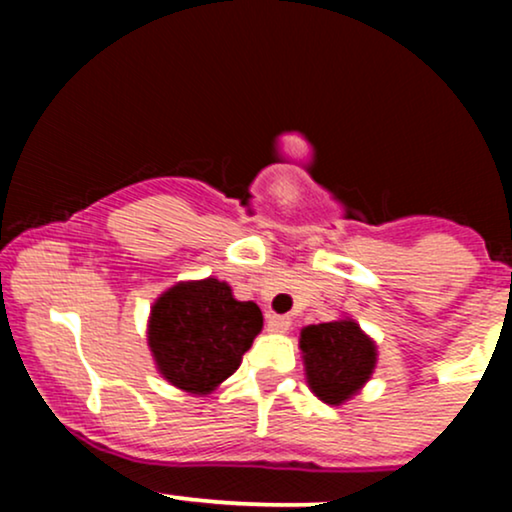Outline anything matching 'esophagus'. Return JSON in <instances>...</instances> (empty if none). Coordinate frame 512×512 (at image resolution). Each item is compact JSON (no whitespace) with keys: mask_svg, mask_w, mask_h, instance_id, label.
Listing matches in <instances>:
<instances>
[{"mask_svg":"<svg viewBox=\"0 0 512 512\" xmlns=\"http://www.w3.org/2000/svg\"><path fill=\"white\" fill-rule=\"evenodd\" d=\"M291 327L289 315H269L267 317V330L269 332H286Z\"/></svg>","mask_w":512,"mask_h":512,"instance_id":"obj_1","label":"esophagus"}]
</instances>
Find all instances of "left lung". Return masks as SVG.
<instances>
[{"label": "left lung", "mask_w": 512, "mask_h": 512, "mask_svg": "<svg viewBox=\"0 0 512 512\" xmlns=\"http://www.w3.org/2000/svg\"><path fill=\"white\" fill-rule=\"evenodd\" d=\"M298 344L308 387L334 407L368 383L378 361L373 339L351 317L303 327Z\"/></svg>", "instance_id": "obj_1"}]
</instances>
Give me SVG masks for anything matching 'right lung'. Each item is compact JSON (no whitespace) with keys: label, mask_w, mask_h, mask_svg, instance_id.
Instances as JSON below:
<instances>
[{"label":"right lung","mask_w":512,"mask_h":512,"mask_svg":"<svg viewBox=\"0 0 512 512\" xmlns=\"http://www.w3.org/2000/svg\"><path fill=\"white\" fill-rule=\"evenodd\" d=\"M262 330V310L219 279L180 281L151 305L149 349L170 385L209 395L236 373Z\"/></svg>","instance_id":"add662e5"}]
</instances>
